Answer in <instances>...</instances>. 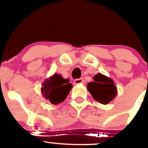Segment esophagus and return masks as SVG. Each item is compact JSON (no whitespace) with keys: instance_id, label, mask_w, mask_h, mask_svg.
Masks as SVG:
<instances>
[{"instance_id":"34e87169","label":"esophagus","mask_w":148,"mask_h":148,"mask_svg":"<svg viewBox=\"0 0 148 148\" xmlns=\"http://www.w3.org/2000/svg\"><path fill=\"white\" fill-rule=\"evenodd\" d=\"M84 82V78H76L74 80V83L75 84H81V83H83Z\"/></svg>"}]
</instances>
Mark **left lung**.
<instances>
[{"label": "left lung", "instance_id": "obj_1", "mask_svg": "<svg viewBox=\"0 0 148 148\" xmlns=\"http://www.w3.org/2000/svg\"><path fill=\"white\" fill-rule=\"evenodd\" d=\"M94 82L87 84V87L92 98L101 104H107L116 97L117 90L110 78L99 73L93 78Z\"/></svg>", "mask_w": 148, "mask_h": 148}]
</instances>
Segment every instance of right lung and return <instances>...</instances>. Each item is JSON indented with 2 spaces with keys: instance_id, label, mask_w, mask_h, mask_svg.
Segmentation results:
<instances>
[{
  "instance_id": "right-lung-1",
  "label": "right lung",
  "mask_w": 148,
  "mask_h": 148,
  "mask_svg": "<svg viewBox=\"0 0 148 148\" xmlns=\"http://www.w3.org/2000/svg\"><path fill=\"white\" fill-rule=\"evenodd\" d=\"M69 82L68 78L64 79L58 74H55L44 82L41 92L46 99L49 100L52 104H57L66 99L73 87L72 84Z\"/></svg>"
}]
</instances>
